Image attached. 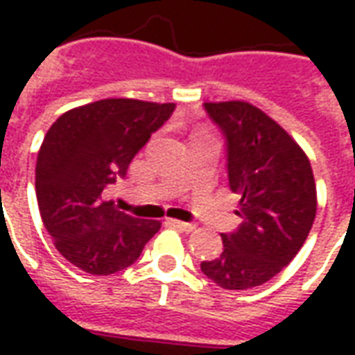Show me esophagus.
I'll return each mask as SVG.
<instances>
[{
  "instance_id": "1",
  "label": "esophagus",
  "mask_w": 355,
  "mask_h": 355,
  "mask_svg": "<svg viewBox=\"0 0 355 355\" xmlns=\"http://www.w3.org/2000/svg\"><path fill=\"white\" fill-rule=\"evenodd\" d=\"M171 224H173L175 228H178V230H182V232H193V230H196V224H192V223H182V220H171Z\"/></svg>"
}]
</instances>
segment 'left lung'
<instances>
[{
	"instance_id": "1",
	"label": "left lung",
	"mask_w": 355,
	"mask_h": 355,
	"mask_svg": "<svg viewBox=\"0 0 355 355\" xmlns=\"http://www.w3.org/2000/svg\"><path fill=\"white\" fill-rule=\"evenodd\" d=\"M226 137L228 180L241 224L223 236V253L201 262L218 287L253 289L287 266L312 230L318 192L308 155L282 125L245 101L205 102Z\"/></svg>"
}]
</instances>
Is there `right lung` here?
<instances>
[{
  "label": "right lung",
  "instance_id": "add662e5",
  "mask_svg": "<svg viewBox=\"0 0 355 355\" xmlns=\"http://www.w3.org/2000/svg\"><path fill=\"white\" fill-rule=\"evenodd\" d=\"M175 110L173 102L104 98L64 112L45 135L35 163V196L45 230L66 261L93 275L131 266L159 220L104 201V188Z\"/></svg>",
  "mask_w": 355,
  "mask_h": 355
}]
</instances>
